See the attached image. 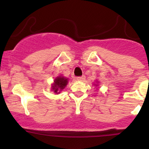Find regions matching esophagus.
Returning <instances> with one entry per match:
<instances>
[{
  "mask_svg": "<svg viewBox=\"0 0 149 149\" xmlns=\"http://www.w3.org/2000/svg\"><path fill=\"white\" fill-rule=\"evenodd\" d=\"M85 76L77 77V80H79V81H83V80H85Z\"/></svg>",
  "mask_w": 149,
  "mask_h": 149,
  "instance_id": "esophagus-1",
  "label": "esophagus"
}]
</instances>
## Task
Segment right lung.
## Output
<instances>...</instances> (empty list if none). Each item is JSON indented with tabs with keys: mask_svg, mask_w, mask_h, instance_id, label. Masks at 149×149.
Returning <instances> with one entry per match:
<instances>
[{
	"mask_svg": "<svg viewBox=\"0 0 149 149\" xmlns=\"http://www.w3.org/2000/svg\"><path fill=\"white\" fill-rule=\"evenodd\" d=\"M68 83V80L67 78H65L64 77H57L56 78V79L54 80V85H52V90H54V92L56 93H59V91H61V90H63L66 85H67Z\"/></svg>",
	"mask_w": 149,
	"mask_h": 149,
	"instance_id": "1",
	"label": "right lung"
}]
</instances>
